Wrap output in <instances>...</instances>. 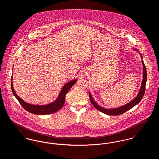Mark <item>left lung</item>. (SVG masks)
I'll list each match as a JSON object with an SVG mask.
<instances>
[{"instance_id": "left-lung-1", "label": "left lung", "mask_w": 159, "mask_h": 159, "mask_svg": "<svg viewBox=\"0 0 159 159\" xmlns=\"http://www.w3.org/2000/svg\"><path fill=\"white\" fill-rule=\"evenodd\" d=\"M135 50L138 51V50L136 49H135ZM140 53L141 58V60H142V64L143 66V81H142L140 89L139 91L138 95H136V97L132 101L129 102L127 104H125L124 106H121L120 107H117V108H116L107 109V108H102L101 106L98 105L97 104V102H95V101L93 100V99L91 95V93L89 92V95L91 102H92V105L95 107V108H97V110H98L99 111H101L103 113L106 114L107 115H110V116L120 115V114L125 113L129 110L131 109L132 108H133L134 106H136V104H138L141 101V99H143V97H144L145 91V84H146V82H147V75L146 67H145V66L144 64L143 57H142L141 53Z\"/></svg>"}]
</instances>
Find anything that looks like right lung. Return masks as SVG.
<instances>
[{"label": "right lung", "mask_w": 159, "mask_h": 159, "mask_svg": "<svg viewBox=\"0 0 159 159\" xmlns=\"http://www.w3.org/2000/svg\"><path fill=\"white\" fill-rule=\"evenodd\" d=\"M77 80L74 79L68 82V83L64 84V86L62 88L60 94L57 99L52 102H51L46 105H33L29 104L24 101H23L18 95L16 93L15 90L13 88L12 83V76L11 77V89L12 93L15 98L18 99L19 102L23 106V108L27 111L31 113L38 114V115H45L53 113L58 111L60 110L62 107L64 106L65 102V98L67 93L70 90V89L72 87V86L76 83Z\"/></svg>", "instance_id": "obj_1"}]
</instances>
